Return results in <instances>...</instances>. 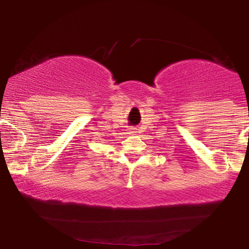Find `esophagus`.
<instances>
[{"label":"esophagus","mask_w":249,"mask_h":249,"mask_svg":"<svg viewBox=\"0 0 249 249\" xmlns=\"http://www.w3.org/2000/svg\"><path fill=\"white\" fill-rule=\"evenodd\" d=\"M134 132H136L134 128H130V129H129V134H134Z\"/></svg>","instance_id":"esophagus-1"}]
</instances>
